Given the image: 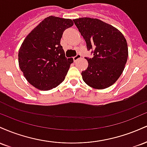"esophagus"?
I'll return each mask as SVG.
<instances>
[{
	"label": "esophagus",
	"mask_w": 147,
	"mask_h": 147,
	"mask_svg": "<svg viewBox=\"0 0 147 147\" xmlns=\"http://www.w3.org/2000/svg\"><path fill=\"white\" fill-rule=\"evenodd\" d=\"M81 57H82V55H81L80 54H77V55H76L75 57H73V60H74V61H77V60L79 59H80Z\"/></svg>",
	"instance_id": "esophagus-1"
}]
</instances>
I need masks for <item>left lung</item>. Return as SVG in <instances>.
<instances>
[{"label":"left lung","instance_id":"1","mask_svg":"<svg viewBox=\"0 0 147 147\" xmlns=\"http://www.w3.org/2000/svg\"><path fill=\"white\" fill-rule=\"evenodd\" d=\"M73 21L88 50H93V57L85 58L88 65L82 72L84 82L95 89L109 88L125 68L129 55L125 37L117 28L97 18H79Z\"/></svg>","mask_w":147,"mask_h":147}]
</instances>
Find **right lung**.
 I'll return each instance as SVG.
<instances>
[{"label": "right lung", "instance_id": "add662e5", "mask_svg": "<svg viewBox=\"0 0 147 147\" xmlns=\"http://www.w3.org/2000/svg\"><path fill=\"white\" fill-rule=\"evenodd\" d=\"M73 24L69 18L50 16L25 37L18 51V64L34 87L49 90L63 82L73 59L65 57L60 41L64 30Z\"/></svg>", "mask_w": 147, "mask_h": 147}]
</instances>
